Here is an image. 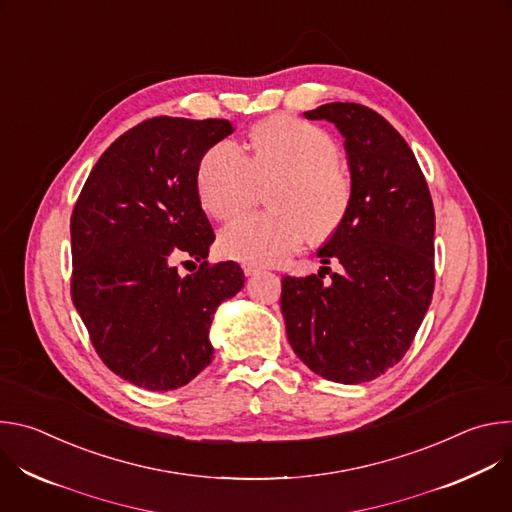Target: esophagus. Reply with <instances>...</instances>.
Segmentation results:
<instances>
[{
    "label": "esophagus",
    "mask_w": 512,
    "mask_h": 512,
    "mask_svg": "<svg viewBox=\"0 0 512 512\" xmlns=\"http://www.w3.org/2000/svg\"><path fill=\"white\" fill-rule=\"evenodd\" d=\"M259 271V267H255V265H243V273L249 277V275H255Z\"/></svg>",
    "instance_id": "34e87169"
}]
</instances>
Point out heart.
I'll use <instances>...</instances> for the list:
<instances>
[{"label": "heart", "instance_id": "obj_1", "mask_svg": "<svg viewBox=\"0 0 512 512\" xmlns=\"http://www.w3.org/2000/svg\"><path fill=\"white\" fill-rule=\"evenodd\" d=\"M253 154L221 139L202 156L196 190L202 208L218 218L245 212L261 182L279 178L273 212L237 218L221 233L223 255L247 265H277L294 255L306 237L328 239L348 214L352 178L338 160V143L322 127L291 115L261 121L251 133Z\"/></svg>", "mask_w": 512, "mask_h": 512}]
</instances>
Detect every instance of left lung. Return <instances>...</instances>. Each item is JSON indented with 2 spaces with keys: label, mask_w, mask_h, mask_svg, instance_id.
<instances>
[{
  "label": "left lung",
  "mask_w": 512,
  "mask_h": 512,
  "mask_svg": "<svg viewBox=\"0 0 512 512\" xmlns=\"http://www.w3.org/2000/svg\"><path fill=\"white\" fill-rule=\"evenodd\" d=\"M344 137L352 202L318 251L342 269L281 279L287 340L316 375L367 383L409 350L433 296L435 214L425 176L399 131L358 103H326L304 113Z\"/></svg>",
  "instance_id": "1"
}]
</instances>
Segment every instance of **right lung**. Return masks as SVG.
<instances>
[{
	"instance_id": "1",
	"label": "right lung",
	"mask_w": 512,
	"mask_h": 512,
	"mask_svg": "<svg viewBox=\"0 0 512 512\" xmlns=\"http://www.w3.org/2000/svg\"><path fill=\"white\" fill-rule=\"evenodd\" d=\"M231 133L227 119L141 121L109 145L72 210V304L107 369L135 387L172 391L204 371L212 316L245 285L235 261L208 265L214 233L196 190L202 156ZM180 256L199 271L180 278Z\"/></svg>"
}]
</instances>
